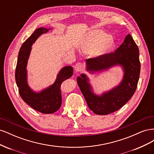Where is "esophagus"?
<instances>
[{
	"label": "esophagus",
	"instance_id": "obj_1",
	"mask_svg": "<svg viewBox=\"0 0 154 154\" xmlns=\"http://www.w3.org/2000/svg\"><path fill=\"white\" fill-rule=\"evenodd\" d=\"M74 69H75V71L78 72H81L83 69H84V65H83V63L82 62H78L76 64Z\"/></svg>",
	"mask_w": 154,
	"mask_h": 154
}]
</instances>
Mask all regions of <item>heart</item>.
<instances>
[{"instance_id": "b5f03b06", "label": "heart", "mask_w": 154, "mask_h": 154, "mask_svg": "<svg viewBox=\"0 0 154 154\" xmlns=\"http://www.w3.org/2000/svg\"><path fill=\"white\" fill-rule=\"evenodd\" d=\"M114 45V40L103 31L96 29L89 32L87 38L82 44V49L86 53L93 52L100 55L111 50Z\"/></svg>"}]
</instances>
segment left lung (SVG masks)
<instances>
[{"label":"left lung","instance_id":"8db88e82","mask_svg":"<svg viewBox=\"0 0 154 154\" xmlns=\"http://www.w3.org/2000/svg\"><path fill=\"white\" fill-rule=\"evenodd\" d=\"M139 48L130 34L114 52L86 60L87 70L91 72L102 71L115 66H122L124 76L120 84L101 96L94 94L85 74L77 78L79 87L93 112L106 115L119 110L131 98L137 86L140 74Z\"/></svg>","mask_w":154,"mask_h":154}]
</instances>
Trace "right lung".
I'll return each mask as SVG.
<instances>
[{
  "instance_id": "add662e5",
  "label": "right lung",
  "mask_w": 154,
  "mask_h": 154,
  "mask_svg": "<svg viewBox=\"0 0 154 154\" xmlns=\"http://www.w3.org/2000/svg\"><path fill=\"white\" fill-rule=\"evenodd\" d=\"M50 29L40 27L24 42L18 53L15 71V80L22 100L32 109L43 114H52L60 108L62 105L61 84L73 74L72 67L66 66L60 70L53 84L41 92H34L28 86L26 67L31 46L41 35L46 33Z\"/></svg>"
}]
</instances>
